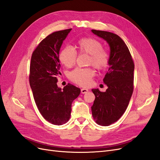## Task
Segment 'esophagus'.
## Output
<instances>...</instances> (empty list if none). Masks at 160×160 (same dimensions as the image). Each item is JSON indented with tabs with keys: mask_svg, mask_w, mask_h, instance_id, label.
Masks as SVG:
<instances>
[{
	"mask_svg": "<svg viewBox=\"0 0 160 160\" xmlns=\"http://www.w3.org/2000/svg\"><path fill=\"white\" fill-rule=\"evenodd\" d=\"M87 92H88V90L85 89V88H82L81 89V93L82 94H86Z\"/></svg>",
	"mask_w": 160,
	"mask_h": 160,
	"instance_id": "esophagus-1",
	"label": "esophagus"
}]
</instances>
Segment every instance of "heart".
Wrapping results in <instances>:
<instances>
[{
	"mask_svg": "<svg viewBox=\"0 0 160 160\" xmlns=\"http://www.w3.org/2000/svg\"><path fill=\"white\" fill-rule=\"evenodd\" d=\"M78 48L81 53L90 55L88 63L98 70H104L110 62V53L103 48V44L100 40L91 37H84L77 42ZM77 51L73 46L67 45L60 51L59 58L61 63L66 67H72L77 58ZM95 76V71L91 68H76L69 73L71 81L81 86H88L92 79Z\"/></svg>",
	"mask_w": 160,
	"mask_h": 160,
	"instance_id": "b5f03b06",
	"label": "heart"
}]
</instances>
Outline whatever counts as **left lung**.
Masks as SVG:
<instances>
[{
	"label": "left lung",
	"instance_id": "left-lung-1",
	"mask_svg": "<svg viewBox=\"0 0 160 160\" xmlns=\"http://www.w3.org/2000/svg\"><path fill=\"white\" fill-rule=\"evenodd\" d=\"M92 32L104 39L110 47V67L103 80L108 88L104 92L92 90L95 100L91 107L96 123L108 126L119 120L128 106L133 90L134 63L128 46L119 36L102 30Z\"/></svg>",
	"mask_w": 160,
	"mask_h": 160
}]
</instances>
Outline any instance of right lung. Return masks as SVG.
Listing matches in <instances>:
<instances>
[{
  "mask_svg": "<svg viewBox=\"0 0 160 160\" xmlns=\"http://www.w3.org/2000/svg\"><path fill=\"white\" fill-rule=\"evenodd\" d=\"M72 28L56 31L43 39L33 51L30 64L29 82L40 113L52 124L60 126L70 118L72 103L80 89L68 84L63 90L57 86L61 74L59 51Z\"/></svg>",
  "mask_w": 160,
  "mask_h": 160,
  "instance_id": "1",
  "label": "right lung"
}]
</instances>
